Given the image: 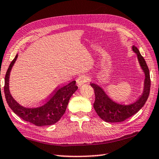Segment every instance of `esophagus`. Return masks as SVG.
<instances>
[{
  "mask_svg": "<svg viewBox=\"0 0 159 159\" xmlns=\"http://www.w3.org/2000/svg\"><path fill=\"white\" fill-rule=\"evenodd\" d=\"M89 80V76L87 75H81L76 80V83L78 86H81L83 84L87 83Z\"/></svg>",
  "mask_w": 159,
  "mask_h": 159,
  "instance_id": "1",
  "label": "esophagus"
}]
</instances>
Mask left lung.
Masks as SVG:
<instances>
[{"mask_svg": "<svg viewBox=\"0 0 159 159\" xmlns=\"http://www.w3.org/2000/svg\"><path fill=\"white\" fill-rule=\"evenodd\" d=\"M132 50L138 56L139 65L145 75L143 93L136 102L127 105L116 103L107 95L100 86L95 83H90V85L95 90V101L93 104L94 109L99 116L107 123L124 121L142 109L149 97L151 86L149 68L138 48L133 46Z\"/></svg>", "mask_w": 159, "mask_h": 159, "instance_id": "8db88e82", "label": "left lung"}]
</instances>
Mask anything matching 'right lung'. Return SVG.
<instances>
[{
    "label": "right lung",
    "mask_w": 159,
    "mask_h": 159,
    "mask_svg": "<svg viewBox=\"0 0 159 159\" xmlns=\"http://www.w3.org/2000/svg\"><path fill=\"white\" fill-rule=\"evenodd\" d=\"M18 57L17 54L10 63L5 77L4 93L6 101L15 114L24 120L36 126L51 125L57 123L65 113L69 99L78 89L76 81L59 87L44 104L37 107H26L20 105L12 98L9 89L10 74Z\"/></svg>",
    "instance_id": "add662e5"
}]
</instances>
